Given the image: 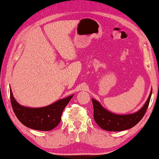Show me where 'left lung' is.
I'll return each mask as SVG.
<instances>
[{"label":"left lung","instance_id":"left-lung-1","mask_svg":"<svg viewBox=\"0 0 159 159\" xmlns=\"http://www.w3.org/2000/svg\"><path fill=\"white\" fill-rule=\"evenodd\" d=\"M152 91L141 109L130 114H115L108 111L96 100L92 99L94 108V119L102 129L108 131H121L135 126L143 117L149 105Z\"/></svg>","mask_w":159,"mask_h":159}]
</instances>
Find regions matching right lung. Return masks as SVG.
Returning a JSON list of instances; mask_svg holds the SVG:
<instances>
[{
    "label": "right lung",
    "instance_id": "add662e5",
    "mask_svg": "<svg viewBox=\"0 0 159 159\" xmlns=\"http://www.w3.org/2000/svg\"><path fill=\"white\" fill-rule=\"evenodd\" d=\"M73 95L61 99L45 107L29 108L20 105L10 89V100L16 116L26 127L48 131L53 129L61 121V114Z\"/></svg>",
    "mask_w": 159,
    "mask_h": 159
}]
</instances>
